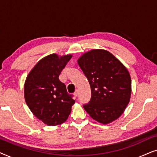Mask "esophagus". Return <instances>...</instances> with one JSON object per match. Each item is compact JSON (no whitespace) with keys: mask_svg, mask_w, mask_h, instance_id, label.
Returning <instances> with one entry per match:
<instances>
[{"mask_svg":"<svg viewBox=\"0 0 157 157\" xmlns=\"http://www.w3.org/2000/svg\"><path fill=\"white\" fill-rule=\"evenodd\" d=\"M74 95L75 97H77V96H78V90H76V91L74 92Z\"/></svg>","mask_w":157,"mask_h":157,"instance_id":"obj_1","label":"esophagus"}]
</instances>
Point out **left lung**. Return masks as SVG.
I'll use <instances>...</instances> for the list:
<instances>
[{
    "label": "left lung",
    "mask_w": 157,
    "mask_h": 157,
    "mask_svg": "<svg viewBox=\"0 0 157 157\" xmlns=\"http://www.w3.org/2000/svg\"><path fill=\"white\" fill-rule=\"evenodd\" d=\"M78 63L91 90V100L83 105L86 111L102 124L117 120L125 111L132 94V80L127 68L104 49L83 53Z\"/></svg>",
    "instance_id": "8db88e82"
}]
</instances>
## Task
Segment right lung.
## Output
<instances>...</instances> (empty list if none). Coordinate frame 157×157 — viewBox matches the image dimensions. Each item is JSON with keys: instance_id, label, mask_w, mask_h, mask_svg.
I'll return each mask as SVG.
<instances>
[{"instance_id": "right-lung-1", "label": "right lung", "mask_w": 157, "mask_h": 157, "mask_svg": "<svg viewBox=\"0 0 157 157\" xmlns=\"http://www.w3.org/2000/svg\"><path fill=\"white\" fill-rule=\"evenodd\" d=\"M71 57V54L47 56L36 64L25 79L26 104L33 114L48 126L65 122L75 103L68 94L66 85L59 78Z\"/></svg>"}]
</instances>
